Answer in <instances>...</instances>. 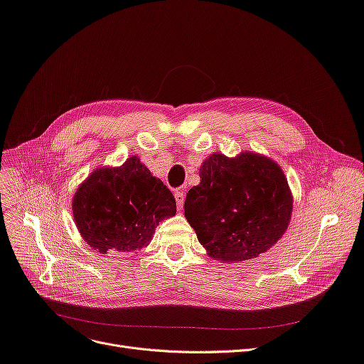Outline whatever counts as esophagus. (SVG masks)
Returning <instances> with one entry per match:
<instances>
[{
	"instance_id": "34e87169",
	"label": "esophagus",
	"mask_w": 364,
	"mask_h": 364,
	"mask_svg": "<svg viewBox=\"0 0 364 364\" xmlns=\"http://www.w3.org/2000/svg\"><path fill=\"white\" fill-rule=\"evenodd\" d=\"M174 198H176V202H177V208H178V209H183V205H184V193L181 192V190H177V192L174 193Z\"/></svg>"
}]
</instances>
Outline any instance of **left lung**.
Segmentation results:
<instances>
[{"label": "left lung", "instance_id": "obj_1", "mask_svg": "<svg viewBox=\"0 0 364 364\" xmlns=\"http://www.w3.org/2000/svg\"><path fill=\"white\" fill-rule=\"evenodd\" d=\"M200 178L186 196L184 215L213 258H257L284 235L292 196L276 162L250 151L235 159L214 153Z\"/></svg>", "mask_w": 364, "mask_h": 364}]
</instances>
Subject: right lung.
Returning a JSON list of instances; mask_svg holds the SVG:
<instances>
[{"label":"right lung","instance_id":"add662e5","mask_svg":"<svg viewBox=\"0 0 364 364\" xmlns=\"http://www.w3.org/2000/svg\"><path fill=\"white\" fill-rule=\"evenodd\" d=\"M73 218L84 240L100 254L147 246L156 225L176 215L169 188L132 156L119 168H100L76 190Z\"/></svg>","mask_w":364,"mask_h":364}]
</instances>
